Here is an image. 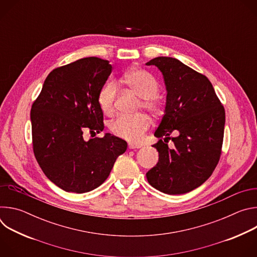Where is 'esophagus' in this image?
Listing matches in <instances>:
<instances>
[{"mask_svg":"<svg viewBox=\"0 0 257 257\" xmlns=\"http://www.w3.org/2000/svg\"><path fill=\"white\" fill-rule=\"evenodd\" d=\"M128 146H129L130 150H135V149H140L142 145L141 144H137V143H129Z\"/></svg>","mask_w":257,"mask_h":257,"instance_id":"1","label":"esophagus"}]
</instances>
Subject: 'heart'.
I'll return each instance as SVG.
<instances>
[{
  "instance_id": "b5f03b06",
  "label": "heart",
  "mask_w": 257,
  "mask_h": 257,
  "mask_svg": "<svg viewBox=\"0 0 257 257\" xmlns=\"http://www.w3.org/2000/svg\"><path fill=\"white\" fill-rule=\"evenodd\" d=\"M123 81L138 96L141 97L139 108H144L152 115H159L162 111V102L158 97L160 85L156 77L143 69H132L127 71ZM117 95V84L114 81L104 83L97 93V103L105 115H112L115 109ZM151 122L143 114L135 116L121 115L109 123V130L116 136L129 140L138 141L148 131Z\"/></svg>"
}]
</instances>
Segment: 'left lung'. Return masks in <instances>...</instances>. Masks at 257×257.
<instances>
[{
  "label": "left lung",
  "mask_w": 257,
  "mask_h": 257,
  "mask_svg": "<svg viewBox=\"0 0 257 257\" xmlns=\"http://www.w3.org/2000/svg\"><path fill=\"white\" fill-rule=\"evenodd\" d=\"M146 65L161 70L167 88L165 114L155 132L160 139L153 145L159 163L146 178L161 192L184 194L203 184L221 158L225 108L207 77L179 60L158 57ZM170 139L173 149L167 145Z\"/></svg>",
  "instance_id": "left-lung-1"
}]
</instances>
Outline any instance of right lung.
Wrapping results in <instances>:
<instances>
[{"label":"right lung","instance_id":"add662e5","mask_svg":"<svg viewBox=\"0 0 257 257\" xmlns=\"http://www.w3.org/2000/svg\"><path fill=\"white\" fill-rule=\"evenodd\" d=\"M112 72L108 61L88 57L54 69L31 106L34 157L45 175L67 192L101 185L127 142L106 133L85 141L84 130H103L97 93Z\"/></svg>","mask_w":257,"mask_h":257}]
</instances>
